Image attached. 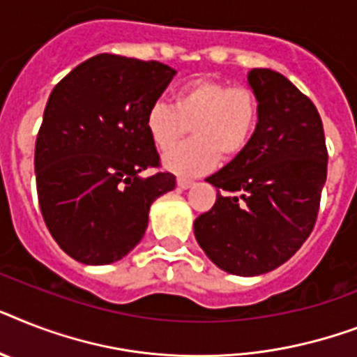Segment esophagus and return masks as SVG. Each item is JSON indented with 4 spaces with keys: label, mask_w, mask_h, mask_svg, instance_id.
I'll use <instances>...</instances> for the list:
<instances>
[{
    "label": "esophagus",
    "mask_w": 357,
    "mask_h": 357,
    "mask_svg": "<svg viewBox=\"0 0 357 357\" xmlns=\"http://www.w3.org/2000/svg\"><path fill=\"white\" fill-rule=\"evenodd\" d=\"M194 185V181H190V179H185V178H178V187L181 188V190H187V188H190Z\"/></svg>",
    "instance_id": "esophagus-1"
}]
</instances>
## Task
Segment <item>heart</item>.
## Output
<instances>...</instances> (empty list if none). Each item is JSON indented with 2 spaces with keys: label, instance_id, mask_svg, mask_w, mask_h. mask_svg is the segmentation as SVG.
I'll list each match as a JSON object with an SVG mask.
<instances>
[{
  "label": "heart",
  "instance_id": "b5f03b06",
  "mask_svg": "<svg viewBox=\"0 0 357 357\" xmlns=\"http://www.w3.org/2000/svg\"><path fill=\"white\" fill-rule=\"evenodd\" d=\"M260 119V102L248 86L194 78L174 93V104L155 102L144 126L152 143L167 152L191 126L194 139L165 155V167L179 176H199L216 167L220 155L238 158L251 143Z\"/></svg>",
  "mask_w": 357,
  "mask_h": 357
}]
</instances>
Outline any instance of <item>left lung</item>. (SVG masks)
<instances>
[{
  "instance_id": "1",
  "label": "left lung",
  "mask_w": 357,
  "mask_h": 357,
  "mask_svg": "<svg viewBox=\"0 0 357 357\" xmlns=\"http://www.w3.org/2000/svg\"><path fill=\"white\" fill-rule=\"evenodd\" d=\"M260 119L248 149L205 181L216 204L194 222L199 248L240 277L268 273L289 260L317 220L328 152L319 112L271 69L248 75Z\"/></svg>"
}]
</instances>
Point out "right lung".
I'll return each instance as SVG.
<instances>
[{"label":"right lung","instance_id":"1","mask_svg":"<svg viewBox=\"0 0 357 357\" xmlns=\"http://www.w3.org/2000/svg\"><path fill=\"white\" fill-rule=\"evenodd\" d=\"M176 71L155 60L97 54L49 95L34 172L43 222L82 264L121 260L144 236L150 205L176 187L159 169L144 119Z\"/></svg>","mask_w":357,"mask_h":357}]
</instances>
